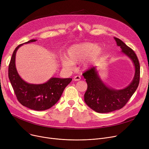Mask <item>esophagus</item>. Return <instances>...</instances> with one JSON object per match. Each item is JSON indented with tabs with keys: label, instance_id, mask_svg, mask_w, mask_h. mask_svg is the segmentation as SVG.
I'll return each mask as SVG.
<instances>
[{
	"label": "esophagus",
	"instance_id": "esophagus-1",
	"mask_svg": "<svg viewBox=\"0 0 149 149\" xmlns=\"http://www.w3.org/2000/svg\"><path fill=\"white\" fill-rule=\"evenodd\" d=\"M80 79H81V77H80V76H75V77H74V81H79V80H80Z\"/></svg>",
	"mask_w": 149,
	"mask_h": 149
}]
</instances>
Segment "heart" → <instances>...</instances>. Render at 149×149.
<instances>
[{
  "label": "heart",
  "mask_w": 149,
  "mask_h": 149,
  "mask_svg": "<svg viewBox=\"0 0 149 149\" xmlns=\"http://www.w3.org/2000/svg\"><path fill=\"white\" fill-rule=\"evenodd\" d=\"M103 51V48L95 43L83 42L74 44L67 49L65 57L61 59L62 67L66 70H72L74 64L78 63L84 59V68H88Z\"/></svg>",
  "instance_id": "1"
}]
</instances>
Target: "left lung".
Returning <instances> with one entry per match:
<instances>
[{"label":"left lung","mask_w":149,"mask_h":149,"mask_svg":"<svg viewBox=\"0 0 149 149\" xmlns=\"http://www.w3.org/2000/svg\"><path fill=\"white\" fill-rule=\"evenodd\" d=\"M121 53L134 64L135 74L131 83L123 89H116L107 86L100 77L97 67H93L83 75L88 84L84 101L90 108L98 113L111 112L123 107L136 91L139 82L140 66L136 55L120 39L113 37Z\"/></svg>","instance_id":"8db88e82"}]
</instances>
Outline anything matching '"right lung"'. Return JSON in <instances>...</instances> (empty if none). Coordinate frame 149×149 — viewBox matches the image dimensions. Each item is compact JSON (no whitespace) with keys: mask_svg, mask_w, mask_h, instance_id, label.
I'll list each match as a JSON object with an SVG mask.
<instances>
[{"mask_svg":"<svg viewBox=\"0 0 149 149\" xmlns=\"http://www.w3.org/2000/svg\"><path fill=\"white\" fill-rule=\"evenodd\" d=\"M32 39L19 45L15 49L8 67V77L19 102L29 109L35 111H45L56 104L60 100L62 93L72 79H60L51 77L42 84L29 83L19 75L15 66V55L20 46L37 41Z\"/></svg>","mask_w":149,"mask_h":149,"instance_id":"obj_1","label":"right lung"}]
</instances>
